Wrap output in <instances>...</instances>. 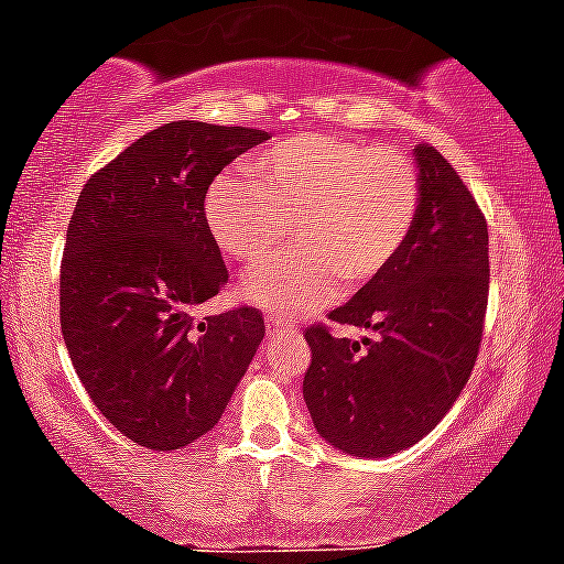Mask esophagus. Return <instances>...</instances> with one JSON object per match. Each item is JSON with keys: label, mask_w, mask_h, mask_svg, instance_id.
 I'll list each match as a JSON object with an SVG mask.
<instances>
[{"label": "esophagus", "mask_w": 564, "mask_h": 564, "mask_svg": "<svg viewBox=\"0 0 564 564\" xmlns=\"http://www.w3.org/2000/svg\"><path fill=\"white\" fill-rule=\"evenodd\" d=\"M264 325H268V334H281V330H289L291 328L289 321H281V317H273V315H270L268 321H264Z\"/></svg>", "instance_id": "1"}]
</instances>
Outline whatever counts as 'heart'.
<instances>
[{"mask_svg":"<svg viewBox=\"0 0 564 564\" xmlns=\"http://www.w3.org/2000/svg\"><path fill=\"white\" fill-rule=\"evenodd\" d=\"M420 213V175L404 152L338 133H300L252 162V178H217L205 215L217 247L252 264L243 296L278 315H304L347 286L376 281L397 260Z\"/></svg>","mask_w":564,"mask_h":564,"instance_id":"1","label":"heart"}]
</instances>
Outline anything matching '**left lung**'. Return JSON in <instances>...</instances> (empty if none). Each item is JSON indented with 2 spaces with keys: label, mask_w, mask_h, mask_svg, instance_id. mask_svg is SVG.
Segmentation results:
<instances>
[{
  "label": "left lung",
  "mask_w": 564,
  "mask_h": 564,
  "mask_svg": "<svg viewBox=\"0 0 564 564\" xmlns=\"http://www.w3.org/2000/svg\"><path fill=\"white\" fill-rule=\"evenodd\" d=\"M415 160L420 213L404 249L328 315L378 338H336L323 323L304 328L312 423L355 457H391L436 429L470 381L484 336L486 217L438 149L417 144Z\"/></svg>",
  "instance_id": "left-lung-1"
}]
</instances>
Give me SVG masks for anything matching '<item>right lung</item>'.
<instances>
[{
  "instance_id": "1",
  "label": "right lung",
  "mask_w": 564,
  "mask_h": 564,
  "mask_svg": "<svg viewBox=\"0 0 564 564\" xmlns=\"http://www.w3.org/2000/svg\"><path fill=\"white\" fill-rule=\"evenodd\" d=\"M270 133L175 120L80 188L59 268L67 355L97 410L133 444L183 449L226 412L264 336L262 312L196 321L228 283L205 215L209 183Z\"/></svg>"
}]
</instances>
